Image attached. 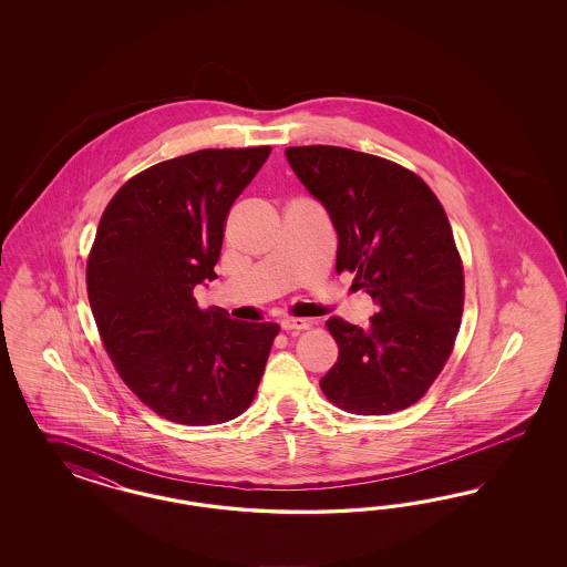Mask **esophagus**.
I'll return each instance as SVG.
<instances>
[{
  "instance_id": "1",
  "label": "esophagus",
  "mask_w": 567,
  "mask_h": 567,
  "mask_svg": "<svg viewBox=\"0 0 567 567\" xmlns=\"http://www.w3.org/2000/svg\"><path fill=\"white\" fill-rule=\"evenodd\" d=\"M280 328L285 332H299V330H308L309 322L303 318H285V320H280Z\"/></svg>"
}]
</instances>
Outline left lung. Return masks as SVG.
I'll return each mask as SVG.
<instances>
[{
	"mask_svg": "<svg viewBox=\"0 0 567 567\" xmlns=\"http://www.w3.org/2000/svg\"><path fill=\"white\" fill-rule=\"evenodd\" d=\"M285 154L334 224L337 272L355 276L351 287L378 306L368 330L328 320L339 360L320 389L344 412H401L426 395L462 324L464 264L445 209L391 159L332 145Z\"/></svg>",
	"mask_w": 567,
	"mask_h": 567,
	"instance_id": "left-lung-1",
	"label": "left lung"
}]
</instances>
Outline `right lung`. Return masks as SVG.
I'll list each match as a JSON object with an SVG mask.
<instances>
[{"instance_id": "1", "label": "right lung", "mask_w": 567, "mask_h": 567, "mask_svg": "<svg viewBox=\"0 0 567 567\" xmlns=\"http://www.w3.org/2000/svg\"><path fill=\"white\" fill-rule=\"evenodd\" d=\"M272 147L202 150L159 162L103 209L86 259L95 324L124 384L152 412L187 426L235 420L258 393L280 327L199 309L224 224Z\"/></svg>"}]
</instances>
